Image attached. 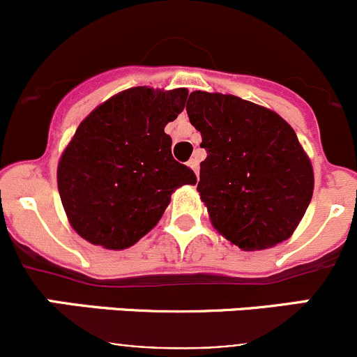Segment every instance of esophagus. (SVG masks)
I'll list each match as a JSON object with an SVG mask.
<instances>
[{
    "instance_id": "esophagus-1",
    "label": "esophagus",
    "mask_w": 357,
    "mask_h": 357,
    "mask_svg": "<svg viewBox=\"0 0 357 357\" xmlns=\"http://www.w3.org/2000/svg\"><path fill=\"white\" fill-rule=\"evenodd\" d=\"M188 165L193 169V171H195V174L199 176V158H197V157L192 158V160L188 162Z\"/></svg>"
}]
</instances>
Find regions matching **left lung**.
I'll use <instances>...</instances> for the list:
<instances>
[{"label":"left lung","mask_w":357,"mask_h":357,"mask_svg":"<svg viewBox=\"0 0 357 357\" xmlns=\"http://www.w3.org/2000/svg\"><path fill=\"white\" fill-rule=\"evenodd\" d=\"M186 112L207 152L197 190L214 228L243 250L289 238L314 188L294 129L275 112L221 93L193 91Z\"/></svg>","instance_id":"obj_1"}]
</instances>
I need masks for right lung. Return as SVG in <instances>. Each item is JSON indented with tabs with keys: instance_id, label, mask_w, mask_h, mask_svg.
Instances as JSON below:
<instances>
[{
	"instance_id": "right-lung-1",
	"label": "right lung",
	"mask_w": 357,
	"mask_h": 357,
	"mask_svg": "<svg viewBox=\"0 0 357 357\" xmlns=\"http://www.w3.org/2000/svg\"><path fill=\"white\" fill-rule=\"evenodd\" d=\"M188 91L131 88L96 107L79 124L59 164V192L72 228L95 245L131 247L157 225L195 172L174 160L167 122Z\"/></svg>"
}]
</instances>
